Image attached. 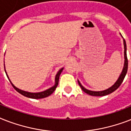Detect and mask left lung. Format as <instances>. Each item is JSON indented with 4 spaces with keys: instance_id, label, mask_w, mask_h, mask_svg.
Masks as SVG:
<instances>
[{
    "instance_id": "8db88e82",
    "label": "left lung",
    "mask_w": 131,
    "mask_h": 131,
    "mask_svg": "<svg viewBox=\"0 0 131 131\" xmlns=\"http://www.w3.org/2000/svg\"><path fill=\"white\" fill-rule=\"evenodd\" d=\"M124 68H123V70H122V73L120 75L118 80H117V82L114 84V85L112 86L110 88L105 90H103V91H99V92H95V91H91V90H88L86 89L85 88H84L82 86V84H80V82L78 81V84L80 85V86L81 87L82 90L84 92H86V94H89V95L91 96H105L109 94L112 93L113 92H114L116 89H118L119 86L121 85V84L123 82L125 76H126V74L127 73V70H128V58H127V55H126V44L125 40L124 39Z\"/></svg>"
}]
</instances>
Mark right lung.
<instances>
[{
	"label": "right lung",
	"instance_id": "1",
	"mask_svg": "<svg viewBox=\"0 0 131 131\" xmlns=\"http://www.w3.org/2000/svg\"><path fill=\"white\" fill-rule=\"evenodd\" d=\"M62 70H63V69H61L58 72V73L56 74V78H55L56 84H55V85L53 86V87L50 88H49V89L47 90H45V91L41 92H37V93H31V92H28L24 91V90H21L18 89L17 88L15 87V86H14V85H13L12 83H11V82L9 79V77H8V75H7V73H6V71H5V73H6V75H7V78H8V79H9V82H11V85H12V86L14 88V89H15L16 91H17L18 92H19V93H20L21 94H22L23 96H26V97H28V98H31V99H43V98L47 97V96H49L50 94H51L53 93V92L55 91L56 88H57L58 84L60 75V73H61V72L62 71Z\"/></svg>",
	"mask_w": 131,
	"mask_h": 131
}]
</instances>
